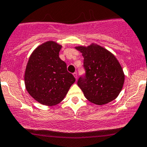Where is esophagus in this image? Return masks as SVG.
<instances>
[{
    "label": "esophagus",
    "instance_id": "esophagus-1",
    "mask_svg": "<svg viewBox=\"0 0 147 147\" xmlns=\"http://www.w3.org/2000/svg\"><path fill=\"white\" fill-rule=\"evenodd\" d=\"M73 75L74 77H75V78L77 80V79H78V73H77V72H74Z\"/></svg>",
    "mask_w": 147,
    "mask_h": 147
}]
</instances>
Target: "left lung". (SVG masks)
<instances>
[{
    "label": "left lung",
    "mask_w": 147,
    "mask_h": 147,
    "mask_svg": "<svg viewBox=\"0 0 147 147\" xmlns=\"http://www.w3.org/2000/svg\"><path fill=\"white\" fill-rule=\"evenodd\" d=\"M75 49L84 57L86 74L79 78L78 85L86 99L96 105L115 99L123 89L125 75L115 55L96 44Z\"/></svg>",
    "instance_id": "1"
}]
</instances>
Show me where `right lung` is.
I'll list each match as a JSON object with an SVG mask.
<instances>
[{
  "label": "right lung",
  "mask_w": 147,
  "mask_h": 147,
  "mask_svg": "<svg viewBox=\"0 0 147 147\" xmlns=\"http://www.w3.org/2000/svg\"><path fill=\"white\" fill-rule=\"evenodd\" d=\"M62 46L53 41L41 44L32 52L24 73L28 93L38 103L54 106L64 99L75 78L59 58Z\"/></svg>",
  "instance_id": "1"
}]
</instances>
